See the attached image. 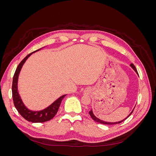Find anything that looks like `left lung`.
Wrapping results in <instances>:
<instances>
[{
  "instance_id": "left-lung-1",
  "label": "left lung",
  "mask_w": 156,
  "mask_h": 156,
  "mask_svg": "<svg viewBox=\"0 0 156 156\" xmlns=\"http://www.w3.org/2000/svg\"><path fill=\"white\" fill-rule=\"evenodd\" d=\"M130 66L133 68L134 70H135V72L138 74V72H137V70H136V69L135 68V66L133 64H130ZM139 75V74H138ZM134 108H135V107H134ZM134 108L133 109V111H132L131 112V113L130 114L127 116L125 119H124V120H121V121H119V122H105V121H103V120H101L100 119H99L98 118H97L95 115H94V113H93V112H92V110L91 109V111H89V114H90V116H91V118L92 119L94 120V121H96V122H99V123H100V124H107V125H112V124H120V123H121V122H122L123 121H124L126 119H127V118H128L131 115V113L133 112V110H134Z\"/></svg>"
}]
</instances>
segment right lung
Instances as JSON below:
<instances>
[{
	"instance_id": "1",
	"label": "right lung",
	"mask_w": 156,
	"mask_h": 156,
	"mask_svg": "<svg viewBox=\"0 0 156 156\" xmlns=\"http://www.w3.org/2000/svg\"><path fill=\"white\" fill-rule=\"evenodd\" d=\"M41 49L36 50L32 53L28 55L26 57L23 59L21 62L18 65V66L16 70V72L14 73L13 77L12 82V98L14 105H15L16 109L19 112V113L24 118L25 120L29 122H33V123H39V122H44L46 121H49L56 115L58 112V108L60 105V103L64 98L66 96L63 95L60 96L57 100L55 101L49 107L44 108L43 110L38 111H34L29 109L23 103L21 98L20 96V94L18 92L17 83H18V77L19 75L21 72V69L23 67V64L26 62L27 58L32 54L36 51H38Z\"/></svg>"
}]
</instances>
